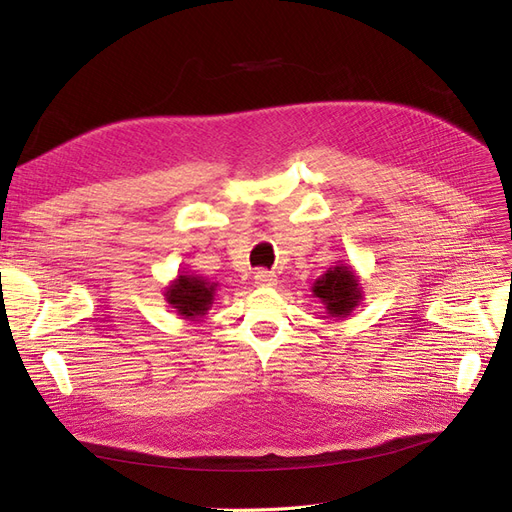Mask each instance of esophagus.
Returning a JSON list of instances; mask_svg holds the SVG:
<instances>
[{"instance_id": "1", "label": "esophagus", "mask_w": 512, "mask_h": 512, "mask_svg": "<svg viewBox=\"0 0 512 512\" xmlns=\"http://www.w3.org/2000/svg\"><path fill=\"white\" fill-rule=\"evenodd\" d=\"M254 281L256 285H260V288H271V285H275V273L273 271H267V269H258L254 273Z\"/></svg>"}]
</instances>
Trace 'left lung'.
I'll list each match as a JSON object with an SVG mask.
<instances>
[{"instance_id":"obj_1","label":"left lung","mask_w":512,"mask_h":512,"mask_svg":"<svg viewBox=\"0 0 512 512\" xmlns=\"http://www.w3.org/2000/svg\"><path fill=\"white\" fill-rule=\"evenodd\" d=\"M313 296L325 304V313L346 317L361 302V285L353 269L336 264L313 283Z\"/></svg>"}]
</instances>
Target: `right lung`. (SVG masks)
<instances>
[{"instance_id": "obj_1", "label": "right lung", "mask_w": 512, "mask_h": 512, "mask_svg": "<svg viewBox=\"0 0 512 512\" xmlns=\"http://www.w3.org/2000/svg\"><path fill=\"white\" fill-rule=\"evenodd\" d=\"M216 296V283L197 275H178L166 290V300L185 319H197L208 313Z\"/></svg>"}]
</instances>
